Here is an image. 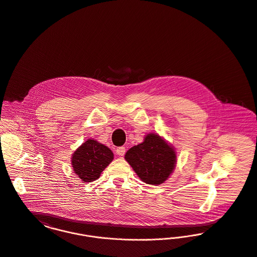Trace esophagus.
<instances>
[{
    "mask_svg": "<svg viewBox=\"0 0 257 257\" xmlns=\"http://www.w3.org/2000/svg\"><path fill=\"white\" fill-rule=\"evenodd\" d=\"M125 152H126L125 147H118V148L116 149V154H117L118 156H120V157L124 156V155H125Z\"/></svg>",
    "mask_w": 257,
    "mask_h": 257,
    "instance_id": "obj_1",
    "label": "esophagus"
}]
</instances>
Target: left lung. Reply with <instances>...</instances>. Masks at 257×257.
Segmentation results:
<instances>
[{
	"label": "left lung",
	"mask_w": 257,
	"mask_h": 257,
	"mask_svg": "<svg viewBox=\"0 0 257 257\" xmlns=\"http://www.w3.org/2000/svg\"><path fill=\"white\" fill-rule=\"evenodd\" d=\"M125 160L147 184L160 185L172 173L176 164L173 147L158 134L146 135L144 142L129 149Z\"/></svg>",
	"instance_id": "8db88e82"
}]
</instances>
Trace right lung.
<instances>
[{
    "mask_svg": "<svg viewBox=\"0 0 257 257\" xmlns=\"http://www.w3.org/2000/svg\"><path fill=\"white\" fill-rule=\"evenodd\" d=\"M113 153L103 144L88 139L72 156L74 172L84 182L99 178L100 173L112 162Z\"/></svg>",
    "mask_w": 257,
    "mask_h": 257,
    "instance_id": "obj_1",
    "label": "right lung"
}]
</instances>
